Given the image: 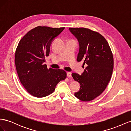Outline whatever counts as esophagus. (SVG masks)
Instances as JSON below:
<instances>
[{
	"label": "esophagus",
	"mask_w": 131,
	"mask_h": 131,
	"mask_svg": "<svg viewBox=\"0 0 131 131\" xmlns=\"http://www.w3.org/2000/svg\"><path fill=\"white\" fill-rule=\"evenodd\" d=\"M67 75L68 78H71V77H72V73H70V72H67Z\"/></svg>",
	"instance_id": "1"
}]
</instances>
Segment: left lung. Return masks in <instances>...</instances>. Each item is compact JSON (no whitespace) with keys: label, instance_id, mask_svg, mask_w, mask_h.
I'll return each mask as SVG.
<instances>
[{"label":"left lung","instance_id":"1","mask_svg":"<svg viewBox=\"0 0 131 131\" xmlns=\"http://www.w3.org/2000/svg\"><path fill=\"white\" fill-rule=\"evenodd\" d=\"M77 39L79 49L77 60L87 64L80 75H72L80 83V89L75 96L82 101H92L103 92L112 77L114 59L109 43L101 34L84 28H69Z\"/></svg>","mask_w":131,"mask_h":131}]
</instances>
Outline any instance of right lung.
<instances>
[{
  "mask_svg": "<svg viewBox=\"0 0 131 131\" xmlns=\"http://www.w3.org/2000/svg\"><path fill=\"white\" fill-rule=\"evenodd\" d=\"M64 28L38 26L29 31L18 43L15 57L17 74L23 87L34 97L49 96L58 83L66 78L64 70L48 69L45 64L51 43Z\"/></svg>",
  "mask_w": 131,
  "mask_h": 131,
  "instance_id": "obj_1",
  "label": "right lung"
}]
</instances>
